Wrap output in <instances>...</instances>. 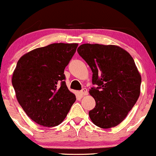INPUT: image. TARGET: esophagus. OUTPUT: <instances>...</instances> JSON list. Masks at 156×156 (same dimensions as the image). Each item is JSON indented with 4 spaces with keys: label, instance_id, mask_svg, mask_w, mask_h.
<instances>
[{
    "label": "esophagus",
    "instance_id": "obj_1",
    "mask_svg": "<svg viewBox=\"0 0 156 156\" xmlns=\"http://www.w3.org/2000/svg\"><path fill=\"white\" fill-rule=\"evenodd\" d=\"M80 94L82 95V96H85V95H88V92L87 91L86 88H83L82 91H80Z\"/></svg>",
    "mask_w": 156,
    "mask_h": 156
}]
</instances>
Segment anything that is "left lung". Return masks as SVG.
Returning a JSON list of instances; mask_svg holds the SVG:
<instances>
[{"label": "left lung", "mask_w": 156, "mask_h": 156, "mask_svg": "<svg viewBox=\"0 0 156 156\" xmlns=\"http://www.w3.org/2000/svg\"><path fill=\"white\" fill-rule=\"evenodd\" d=\"M78 53L91 68L89 94L96 105L89 111L94 124L109 129L120 124L135 104L140 93L141 76L131 55L116 45L83 44Z\"/></svg>", "instance_id": "8db88e82"}]
</instances>
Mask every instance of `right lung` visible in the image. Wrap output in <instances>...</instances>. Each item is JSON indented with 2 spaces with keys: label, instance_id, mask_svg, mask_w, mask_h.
<instances>
[{
  "label": "right lung",
  "instance_id": "1",
  "mask_svg": "<svg viewBox=\"0 0 156 156\" xmlns=\"http://www.w3.org/2000/svg\"><path fill=\"white\" fill-rule=\"evenodd\" d=\"M77 46L54 43L28 52L18 61L12 79L16 98L38 124H60L76 100L65 84L64 71Z\"/></svg>",
  "mask_w": 156,
  "mask_h": 156
}]
</instances>
